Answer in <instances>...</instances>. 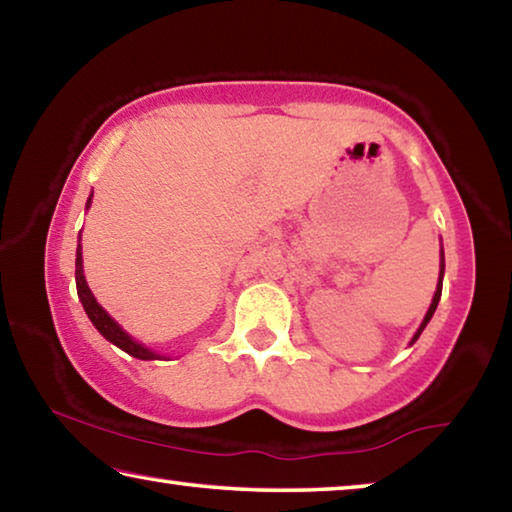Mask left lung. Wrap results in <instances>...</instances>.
Here are the masks:
<instances>
[{
	"instance_id": "1",
	"label": "left lung",
	"mask_w": 512,
	"mask_h": 512,
	"mask_svg": "<svg viewBox=\"0 0 512 512\" xmlns=\"http://www.w3.org/2000/svg\"><path fill=\"white\" fill-rule=\"evenodd\" d=\"M443 273H445V259H443V264H440V282H438V289H436V293H433V302H431V307H429V311H427V316H424V320H422V325H420V329L418 332H415V336H413V341H418V336L422 334V329L427 327V323L431 320V316H433V311H436V307H438V300H440V291H443Z\"/></svg>"
}]
</instances>
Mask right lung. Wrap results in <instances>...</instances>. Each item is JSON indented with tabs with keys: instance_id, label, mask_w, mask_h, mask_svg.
I'll list each match as a JSON object with an SVG mask.
<instances>
[{
	"instance_id": "right-lung-1",
	"label": "right lung",
	"mask_w": 512,
	"mask_h": 512,
	"mask_svg": "<svg viewBox=\"0 0 512 512\" xmlns=\"http://www.w3.org/2000/svg\"><path fill=\"white\" fill-rule=\"evenodd\" d=\"M92 203V196L88 198V207ZM76 291H79V298L83 302L85 307V314H88V318L92 320V325L99 329V332L106 336V339L110 343H115L117 348H121L124 352L131 354V357L135 359H144V361H151V359H158V354L151 352L149 348H144V345H140L137 341H133L131 336H128L124 329H121L115 320H112L106 311H103V307L99 305L97 300H94L92 291L88 287V282H85L83 277V257H81V244L79 248H76Z\"/></svg>"
}]
</instances>
